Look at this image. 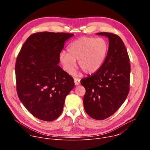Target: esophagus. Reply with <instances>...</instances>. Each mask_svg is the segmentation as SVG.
I'll return each mask as SVG.
<instances>
[{
    "instance_id": "34e87169",
    "label": "esophagus",
    "mask_w": 150,
    "mask_h": 150,
    "mask_svg": "<svg viewBox=\"0 0 150 150\" xmlns=\"http://www.w3.org/2000/svg\"><path fill=\"white\" fill-rule=\"evenodd\" d=\"M74 82L76 85H78L80 83V79L77 78H74Z\"/></svg>"
}]
</instances>
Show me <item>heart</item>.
I'll return each mask as SVG.
<instances>
[{
  "label": "heart",
  "mask_w": 150,
  "mask_h": 150,
  "mask_svg": "<svg viewBox=\"0 0 150 150\" xmlns=\"http://www.w3.org/2000/svg\"><path fill=\"white\" fill-rule=\"evenodd\" d=\"M108 49L105 39L84 36L71 42L68 46V53L62 52L59 58L64 69L69 74L74 72L76 60L85 73L92 74L102 65Z\"/></svg>",
  "instance_id": "1"
}]
</instances>
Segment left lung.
Returning a JSON list of instances; mask_svg holds the SVG:
<instances>
[{
  "label": "left lung",
  "mask_w": 150,
  "mask_h": 150,
  "mask_svg": "<svg viewBox=\"0 0 150 150\" xmlns=\"http://www.w3.org/2000/svg\"><path fill=\"white\" fill-rule=\"evenodd\" d=\"M108 37L109 46L105 60L93 75L81 80L85 88L83 106L86 113L96 120L113 115L129 92L131 65L122 40L117 34L101 32Z\"/></svg>",
  "instance_id": "1"
}]
</instances>
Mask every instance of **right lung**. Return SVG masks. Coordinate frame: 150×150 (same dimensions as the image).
<instances>
[{"instance_id":"right-lung-1","label":"right lung","mask_w":150,"mask_h":150,"mask_svg":"<svg viewBox=\"0 0 150 150\" xmlns=\"http://www.w3.org/2000/svg\"><path fill=\"white\" fill-rule=\"evenodd\" d=\"M67 33L38 32L31 34L19 52L15 63L18 96L35 117L53 121L62 113L66 96L75 86L74 78L59 65Z\"/></svg>"}]
</instances>
